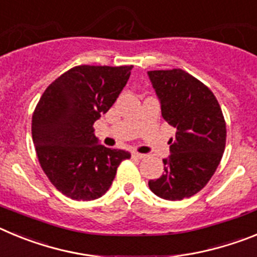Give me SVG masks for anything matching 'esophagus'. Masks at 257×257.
<instances>
[{"label":"esophagus","instance_id":"esophagus-1","mask_svg":"<svg viewBox=\"0 0 257 257\" xmlns=\"http://www.w3.org/2000/svg\"><path fill=\"white\" fill-rule=\"evenodd\" d=\"M133 156L135 157V158H138V160H142V158H144V157H145V154L139 153V152H134Z\"/></svg>","mask_w":257,"mask_h":257}]
</instances>
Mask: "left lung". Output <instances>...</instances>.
<instances>
[{
    "mask_svg": "<svg viewBox=\"0 0 257 257\" xmlns=\"http://www.w3.org/2000/svg\"><path fill=\"white\" fill-rule=\"evenodd\" d=\"M148 76L163 119L176 130L165 172L148 185L160 198L181 201L205 188L216 171L225 149V119L212 91L185 70H149Z\"/></svg>",
    "mask_w": 257,
    "mask_h": 257,
    "instance_id": "obj_1",
    "label": "left lung"
}]
</instances>
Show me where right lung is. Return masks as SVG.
I'll use <instances>...</instances> for the list:
<instances>
[{
	"label": "right lung",
	"mask_w": 257,
	"mask_h": 257,
	"mask_svg": "<svg viewBox=\"0 0 257 257\" xmlns=\"http://www.w3.org/2000/svg\"><path fill=\"white\" fill-rule=\"evenodd\" d=\"M133 65H78L54 81L32 117V138L51 184L76 201L105 194L131 154L99 144L94 122L117 100Z\"/></svg>",
	"instance_id": "right-lung-1"
}]
</instances>
